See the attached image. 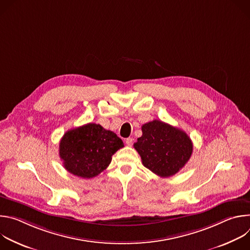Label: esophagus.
Masks as SVG:
<instances>
[{
  "label": "esophagus",
  "mask_w": 250,
  "mask_h": 250,
  "mask_svg": "<svg viewBox=\"0 0 250 250\" xmlns=\"http://www.w3.org/2000/svg\"><path fill=\"white\" fill-rule=\"evenodd\" d=\"M132 141H133V139L130 138V137H128V138L125 139V145H126L127 146H132Z\"/></svg>",
  "instance_id": "obj_1"
}]
</instances>
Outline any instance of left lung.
<instances>
[{
	"mask_svg": "<svg viewBox=\"0 0 250 250\" xmlns=\"http://www.w3.org/2000/svg\"><path fill=\"white\" fill-rule=\"evenodd\" d=\"M141 130L133 146L144 166L154 174L173 176L189 161L193 144L185 131L158 120L145 124Z\"/></svg>",
	"mask_w": 250,
	"mask_h": 250,
	"instance_id": "1",
	"label": "left lung"
}]
</instances>
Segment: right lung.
<instances>
[{
    "instance_id": "add662e5",
    "label": "right lung",
    "mask_w": 250,
    "mask_h": 250,
    "mask_svg": "<svg viewBox=\"0 0 250 250\" xmlns=\"http://www.w3.org/2000/svg\"><path fill=\"white\" fill-rule=\"evenodd\" d=\"M122 147L124 142L115 132L90 123L64 133L59 156L69 173L90 179L108 167Z\"/></svg>"
}]
</instances>
